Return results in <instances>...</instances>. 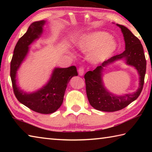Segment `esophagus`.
<instances>
[{"label":"esophagus","instance_id":"34e87169","mask_svg":"<svg viewBox=\"0 0 152 152\" xmlns=\"http://www.w3.org/2000/svg\"><path fill=\"white\" fill-rule=\"evenodd\" d=\"M84 73V68L83 67H80L78 69V74L80 76H82Z\"/></svg>","mask_w":152,"mask_h":152}]
</instances>
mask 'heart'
Instances as JSON below:
<instances>
[{
  "label": "heart",
  "instance_id": "b5f03b06",
  "mask_svg": "<svg viewBox=\"0 0 152 152\" xmlns=\"http://www.w3.org/2000/svg\"><path fill=\"white\" fill-rule=\"evenodd\" d=\"M77 47L82 52H90L89 60L99 63L107 59L114 52L117 43L114 38L104 31H96L82 37Z\"/></svg>",
  "mask_w": 152,
  "mask_h": 152
}]
</instances>
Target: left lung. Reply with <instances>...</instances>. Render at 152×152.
I'll use <instances>...</instances> for the list:
<instances>
[{"instance_id":"8db88e82","label":"left lung","mask_w":152,"mask_h":152,"mask_svg":"<svg viewBox=\"0 0 152 152\" xmlns=\"http://www.w3.org/2000/svg\"><path fill=\"white\" fill-rule=\"evenodd\" d=\"M121 29L125 42V50L104 61L101 66L94 70L88 71L84 75L86 92L88 101L92 107L99 110L114 112L121 110L134 101L142 91L146 72V60L141 42L129 29L121 25L117 24ZM125 58L129 65L134 66L140 74V86L138 91L132 95L115 96L104 88L102 81L103 67L120 58Z\"/></svg>"}]
</instances>
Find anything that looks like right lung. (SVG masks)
Instances as JSON below:
<instances>
[{
    "label": "right lung",
    "instance_id": "add662e5",
    "mask_svg": "<svg viewBox=\"0 0 152 152\" xmlns=\"http://www.w3.org/2000/svg\"><path fill=\"white\" fill-rule=\"evenodd\" d=\"M44 24L45 20L33 23L27 32L18 41L11 61L10 76L14 94L20 103L35 112L41 114H50L60 107L68 82L73 76H78L76 66L56 68L48 83L39 91L31 94H27L20 91L15 79L17 71L29 51V45L42 34Z\"/></svg>",
    "mask_w": 152,
    "mask_h": 152
}]
</instances>
